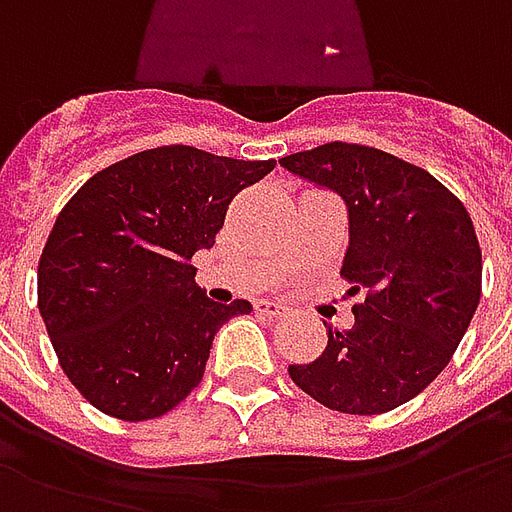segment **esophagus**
<instances>
[{
	"instance_id": "esophagus-1",
	"label": "esophagus",
	"mask_w": 512,
	"mask_h": 512,
	"mask_svg": "<svg viewBox=\"0 0 512 512\" xmlns=\"http://www.w3.org/2000/svg\"><path fill=\"white\" fill-rule=\"evenodd\" d=\"M256 313H261V316H270V319H278V316L286 313V305H281V302H272V300H259L256 302Z\"/></svg>"
}]
</instances>
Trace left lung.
Here are the masks:
<instances>
[{
	"label": "left lung",
	"instance_id": "1",
	"mask_svg": "<svg viewBox=\"0 0 512 512\" xmlns=\"http://www.w3.org/2000/svg\"><path fill=\"white\" fill-rule=\"evenodd\" d=\"M281 166L346 201L341 275L349 294L365 292L352 327L324 324L327 349L289 376L335 412H390L445 371L475 316L483 256L472 218L439 179L382 149L333 141Z\"/></svg>",
	"mask_w": 512,
	"mask_h": 512
}]
</instances>
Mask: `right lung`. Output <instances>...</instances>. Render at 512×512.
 <instances>
[{
    "label": "right lung",
    "mask_w": 512,
    "mask_h": 512,
    "mask_svg": "<svg viewBox=\"0 0 512 512\" xmlns=\"http://www.w3.org/2000/svg\"><path fill=\"white\" fill-rule=\"evenodd\" d=\"M272 169L171 144L98 171L67 201L37 264V308L95 409L152 420L201 382L215 333L251 302H212L190 259L215 245L231 199Z\"/></svg>",
    "instance_id": "1"
}]
</instances>
